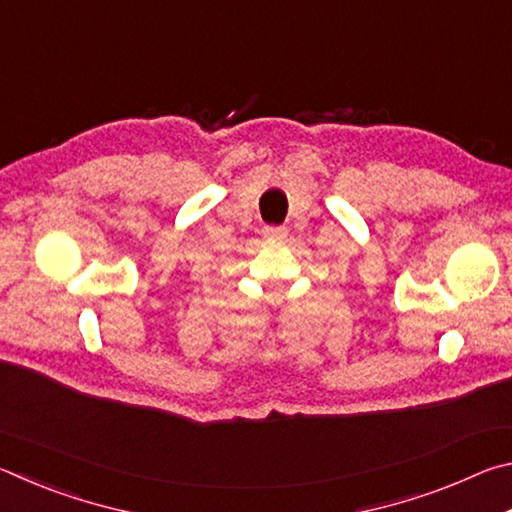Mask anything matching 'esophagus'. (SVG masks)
<instances>
[{
	"label": "esophagus",
	"mask_w": 512,
	"mask_h": 512,
	"mask_svg": "<svg viewBox=\"0 0 512 512\" xmlns=\"http://www.w3.org/2000/svg\"><path fill=\"white\" fill-rule=\"evenodd\" d=\"M262 235L268 241H284L289 235V230L282 228V225H266V228L262 230Z\"/></svg>",
	"instance_id": "34e87169"
}]
</instances>
